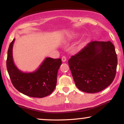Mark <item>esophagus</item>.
Wrapping results in <instances>:
<instances>
[{
    "label": "esophagus",
    "mask_w": 124,
    "mask_h": 124,
    "mask_svg": "<svg viewBox=\"0 0 124 124\" xmlns=\"http://www.w3.org/2000/svg\"><path fill=\"white\" fill-rule=\"evenodd\" d=\"M62 62H65L67 61V58H66L65 56H62Z\"/></svg>",
    "instance_id": "34e87169"
}]
</instances>
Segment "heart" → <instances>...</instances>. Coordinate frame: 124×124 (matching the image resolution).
Wrapping results in <instances>:
<instances>
[{
  "label": "heart",
  "instance_id": "obj_1",
  "mask_svg": "<svg viewBox=\"0 0 124 124\" xmlns=\"http://www.w3.org/2000/svg\"><path fill=\"white\" fill-rule=\"evenodd\" d=\"M78 34L77 33H72V34H71V36H70V38H77L78 37Z\"/></svg>",
  "mask_w": 124,
  "mask_h": 124
}]
</instances>
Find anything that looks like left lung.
<instances>
[{"label":"left lung","mask_w":124,"mask_h":124,"mask_svg":"<svg viewBox=\"0 0 124 124\" xmlns=\"http://www.w3.org/2000/svg\"><path fill=\"white\" fill-rule=\"evenodd\" d=\"M78 89L99 92L110 85L116 73L117 57L111 42L93 41L68 60Z\"/></svg>","instance_id":"8db88e82"}]
</instances>
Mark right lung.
Segmentation results:
<instances>
[{"label":"right lung","instance_id":"right-lung-1","mask_svg":"<svg viewBox=\"0 0 124 124\" xmlns=\"http://www.w3.org/2000/svg\"><path fill=\"white\" fill-rule=\"evenodd\" d=\"M15 40L10 43L7 59V68L13 86L20 93L31 97L42 98L51 94L56 85L62 60L46 57L37 70L29 73L22 72L13 62Z\"/></svg>","mask_w":124,"mask_h":124}]
</instances>
